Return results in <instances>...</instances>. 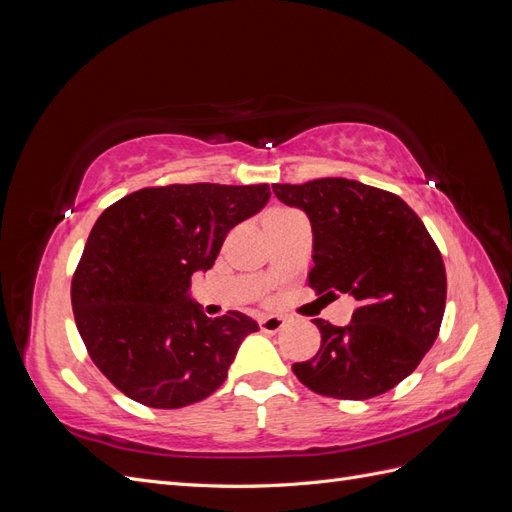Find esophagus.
<instances>
[{
  "instance_id": "obj_1",
  "label": "esophagus",
  "mask_w": 512,
  "mask_h": 512,
  "mask_svg": "<svg viewBox=\"0 0 512 512\" xmlns=\"http://www.w3.org/2000/svg\"><path fill=\"white\" fill-rule=\"evenodd\" d=\"M286 327V320L282 316H262L258 318V329L265 333H277Z\"/></svg>"
}]
</instances>
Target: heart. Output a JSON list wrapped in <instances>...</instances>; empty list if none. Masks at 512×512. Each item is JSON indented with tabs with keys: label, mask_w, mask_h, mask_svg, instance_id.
<instances>
[{
	"label": "heart",
	"mask_w": 512,
	"mask_h": 512,
	"mask_svg": "<svg viewBox=\"0 0 512 512\" xmlns=\"http://www.w3.org/2000/svg\"><path fill=\"white\" fill-rule=\"evenodd\" d=\"M277 213H284V211H273V213H269V215H267V218H271V215H277Z\"/></svg>",
	"instance_id": "heart-1"
}]
</instances>
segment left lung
Masks as SVG:
<instances>
[{
    "label": "left lung",
    "instance_id": "1",
    "mask_svg": "<svg viewBox=\"0 0 512 512\" xmlns=\"http://www.w3.org/2000/svg\"><path fill=\"white\" fill-rule=\"evenodd\" d=\"M275 196L307 213L314 232L309 288L359 301L348 327L316 318L320 350L292 371L307 389L369 399L408 378L436 342L446 271L436 241L397 194L342 177L275 183Z\"/></svg>",
    "mask_w": 512,
    "mask_h": 512
}]
</instances>
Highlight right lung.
I'll return each instance as SVG.
<instances>
[{
  "instance_id": "add662e5",
  "label": "right lung",
  "mask_w": 512,
  "mask_h": 512,
  "mask_svg": "<svg viewBox=\"0 0 512 512\" xmlns=\"http://www.w3.org/2000/svg\"><path fill=\"white\" fill-rule=\"evenodd\" d=\"M269 196V183H173L102 211L70 297L87 354L115 389L162 410L220 389L258 324L235 309L207 318L185 292L196 271L213 267L228 232Z\"/></svg>"
}]
</instances>
